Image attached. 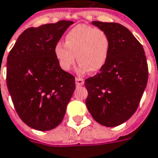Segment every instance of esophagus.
<instances>
[{
	"instance_id": "34e87169",
	"label": "esophagus",
	"mask_w": 158,
	"mask_h": 158,
	"mask_svg": "<svg viewBox=\"0 0 158 158\" xmlns=\"http://www.w3.org/2000/svg\"><path fill=\"white\" fill-rule=\"evenodd\" d=\"M75 81H76V85H77V86H82V85H84V79H83L76 78V79H75Z\"/></svg>"
}]
</instances>
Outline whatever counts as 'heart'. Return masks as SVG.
Masks as SVG:
<instances>
[{
    "label": "heart",
    "mask_w": 158,
    "mask_h": 158,
    "mask_svg": "<svg viewBox=\"0 0 158 158\" xmlns=\"http://www.w3.org/2000/svg\"><path fill=\"white\" fill-rule=\"evenodd\" d=\"M110 38L106 32L86 24H79L67 32L64 44L57 42L55 46V56L60 67L68 72L77 60L79 73L89 70L98 72L106 63L110 51Z\"/></svg>",
    "instance_id": "b5f03b06"
}]
</instances>
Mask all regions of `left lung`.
Instances as JSON below:
<instances>
[{
    "label": "left lung",
    "instance_id": "obj_1",
    "mask_svg": "<svg viewBox=\"0 0 158 158\" xmlns=\"http://www.w3.org/2000/svg\"><path fill=\"white\" fill-rule=\"evenodd\" d=\"M110 38L109 56L99 73L85 80L86 105L93 118L108 127L119 126L136 111L148 78L145 52L127 27L93 21Z\"/></svg>",
    "mask_w": 158,
    "mask_h": 158
}]
</instances>
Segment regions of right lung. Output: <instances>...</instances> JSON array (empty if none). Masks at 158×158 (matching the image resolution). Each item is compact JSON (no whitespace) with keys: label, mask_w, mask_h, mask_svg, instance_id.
Here are the masks:
<instances>
[{"label":"right lung","mask_w":158,"mask_h":158,"mask_svg":"<svg viewBox=\"0 0 158 158\" xmlns=\"http://www.w3.org/2000/svg\"><path fill=\"white\" fill-rule=\"evenodd\" d=\"M72 21L30 27L17 38L7 58V86L19 118L28 127L48 131L62 122L75 90L55 46Z\"/></svg>","instance_id":"1"}]
</instances>
